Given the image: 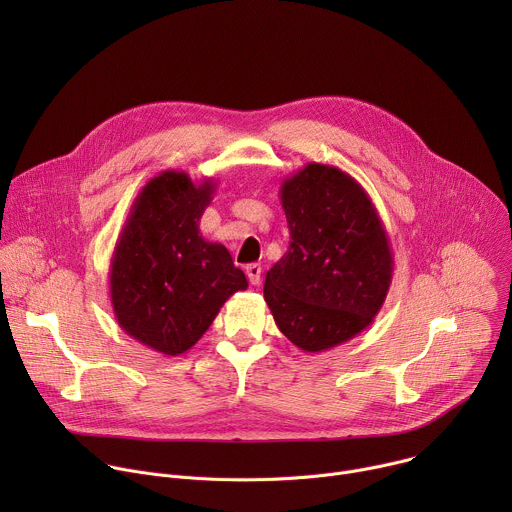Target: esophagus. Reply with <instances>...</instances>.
Masks as SVG:
<instances>
[{
    "label": "esophagus",
    "mask_w": 512,
    "mask_h": 512,
    "mask_svg": "<svg viewBox=\"0 0 512 512\" xmlns=\"http://www.w3.org/2000/svg\"><path fill=\"white\" fill-rule=\"evenodd\" d=\"M245 273H247V279L257 285L261 281V265L259 263H251L245 267Z\"/></svg>",
    "instance_id": "obj_1"
}]
</instances>
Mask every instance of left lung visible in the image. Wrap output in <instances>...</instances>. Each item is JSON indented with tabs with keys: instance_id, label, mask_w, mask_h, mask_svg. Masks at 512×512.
<instances>
[{
	"instance_id": "left-lung-1",
	"label": "left lung",
	"mask_w": 512,
	"mask_h": 512,
	"mask_svg": "<svg viewBox=\"0 0 512 512\" xmlns=\"http://www.w3.org/2000/svg\"><path fill=\"white\" fill-rule=\"evenodd\" d=\"M287 253L267 271L265 302L281 334L306 352L371 326L385 304L393 253L381 216L346 172L308 164L279 190Z\"/></svg>"
}]
</instances>
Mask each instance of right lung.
<instances>
[{
    "label": "right lung",
    "mask_w": 512,
    "mask_h": 512,
    "mask_svg": "<svg viewBox=\"0 0 512 512\" xmlns=\"http://www.w3.org/2000/svg\"><path fill=\"white\" fill-rule=\"evenodd\" d=\"M214 190L212 178L194 184L176 170L152 178L133 200L111 257L109 294L119 326L168 356L192 348L223 304L249 285L227 247L200 235Z\"/></svg>",
    "instance_id": "obj_1"
}]
</instances>
